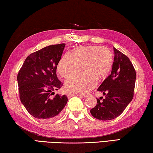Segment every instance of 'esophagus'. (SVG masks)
<instances>
[{
	"instance_id": "34e87169",
	"label": "esophagus",
	"mask_w": 153,
	"mask_h": 153,
	"mask_svg": "<svg viewBox=\"0 0 153 153\" xmlns=\"http://www.w3.org/2000/svg\"><path fill=\"white\" fill-rule=\"evenodd\" d=\"M70 95H71V96H74V94H71ZM79 97H82V98H85V97H88L87 95H84V94H79Z\"/></svg>"
}]
</instances>
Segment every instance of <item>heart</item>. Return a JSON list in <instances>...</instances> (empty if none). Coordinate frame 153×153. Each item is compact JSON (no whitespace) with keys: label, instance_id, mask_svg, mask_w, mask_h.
I'll list each match as a JSON object with an SVG mask.
<instances>
[{"label":"heart","instance_id":"1","mask_svg":"<svg viewBox=\"0 0 153 153\" xmlns=\"http://www.w3.org/2000/svg\"><path fill=\"white\" fill-rule=\"evenodd\" d=\"M113 55L109 48L101 46H79L62 56L58 64V71L64 78H69L81 70L84 73L67 80V90L79 94H86L109 73Z\"/></svg>","mask_w":153,"mask_h":153}]
</instances>
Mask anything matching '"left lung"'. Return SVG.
Returning a JSON list of instances; mask_svg holds the SVG:
<instances>
[{
    "label": "left lung",
    "mask_w": 153,
    "mask_h": 153,
    "mask_svg": "<svg viewBox=\"0 0 153 153\" xmlns=\"http://www.w3.org/2000/svg\"><path fill=\"white\" fill-rule=\"evenodd\" d=\"M114 60L112 70L97 89L105 98L97 99L90 113L99 120H111L120 115L134 97L136 78V71L128 56L113 47Z\"/></svg>",
    "instance_id": "left-lung-1"
}]
</instances>
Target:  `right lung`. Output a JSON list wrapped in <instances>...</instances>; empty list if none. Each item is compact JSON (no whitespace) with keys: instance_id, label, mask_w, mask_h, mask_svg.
<instances>
[{"instance_id":"right-lung-1","label":"right lung","mask_w":153,"mask_h":153,"mask_svg":"<svg viewBox=\"0 0 153 153\" xmlns=\"http://www.w3.org/2000/svg\"><path fill=\"white\" fill-rule=\"evenodd\" d=\"M65 44L46 46L25 59L17 75L21 102L30 115L53 121L61 115L68 98L55 94L63 86L56 70Z\"/></svg>"}]
</instances>
